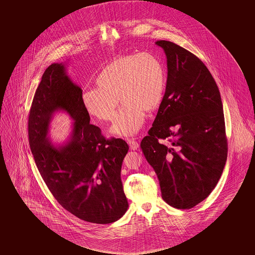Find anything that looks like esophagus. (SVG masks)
<instances>
[{
	"label": "esophagus",
	"mask_w": 255,
	"mask_h": 255,
	"mask_svg": "<svg viewBox=\"0 0 255 255\" xmlns=\"http://www.w3.org/2000/svg\"><path fill=\"white\" fill-rule=\"evenodd\" d=\"M127 143H128V145L130 146V148L132 149V150H135V149H137L139 147L138 142L135 141V140H133V139H128V140H127Z\"/></svg>",
	"instance_id": "esophagus-1"
}]
</instances>
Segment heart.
<instances>
[{"instance_id":"obj_1","label":"heart","mask_w":255,"mask_h":255,"mask_svg":"<svg viewBox=\"0 0 255 255\" xmlns=\"http://www.w3.org/2000/svg\"><path fill=\"white\" fill-rule=\"evenodd\" d=\"M166 69L154 53L122 55L106 65L95 78L96 88L82 94V104L90 116L112 122L119 100L124 106L111 132L131 136L140 130L146 113L160 107L166 87Z\"/></svg>"}]
</instances>
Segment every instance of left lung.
I'll return each mask as SVG.
<instances>
[{
  "instance_id": "1",
  "label": "left lung",
  "mask_w": 255,
  "mask_h": 255,
  "mask_svg": "<svg viewBox=\"0 0 255 255\" xmlns=\"http://www.w3.org/2000/svg\"><path fill=\"white\" fill-rule=\"evenodd\" d=\"M156 45L167 59L166 88L140 146L158 177L162 199L176 209H192L216 187L227 159L223 103L199 58L173 42Z\"/></svg>"
}]
</instances>
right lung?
I'll use <instances>...</instances> for the list:
<instances>
[{"label":"right lung","mask_w":255,"mask_h":255,"mask_svg":"<svg viewBox=\"0 0 255 255\" xmlns=\"http://www.w3.org/2000/svg\"><path fill=\"white\" fill-rule=\"evenodd\" d=\"M62 110L74 120L70 140L56 147L47 138L50 121ZM29 144L35 164L55 199L73 215L93 224L114 223L128 209L121 170L129 146L107 139L90 124L82 90L66 75L62 63L46 68L31 103Z\"/></svg>","instance_id":"add662e5"}]
</instances>
